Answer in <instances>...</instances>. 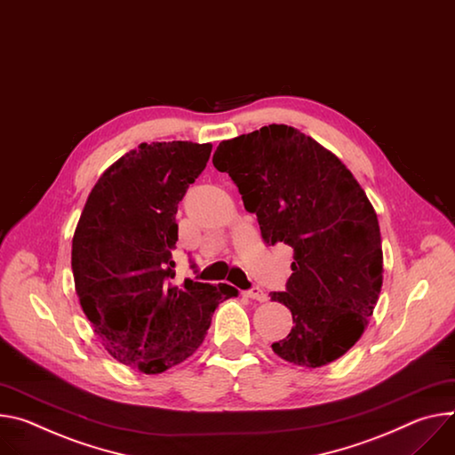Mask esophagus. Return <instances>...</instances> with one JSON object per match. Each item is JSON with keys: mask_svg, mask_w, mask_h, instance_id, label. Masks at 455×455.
<instances>
[{"mask_svg": "<svg viewBox=\"0 0 455 455\" xmlns=\"http://www.w3.org/2000/svg\"><path fill=\"white\" fill-rule=\"evenodd\" d=\"M244 296H246V298H251V299H256V301H261V303H263V301H267V294L261 291L259 286H252L251 291H246V292H244Z\"/></svg>", "mask_w": 455, "mask_h": 455, "instance_id": "obj_1", "label": "esophagus"}]
</instances>
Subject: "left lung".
<instances>
[{"label":"left lung","mask_w":455,"mask_h":455,"mask_svg":"<svg viewBox=\"0 0 455 455\" xmlns=\"http://www.w3.org/2000/svg\"><path fill=\"white\" fill-rule=\"evenodd\" d=\"M212 163L258 216L265 243L294 249L284 292H270L294 326L272 350L307 368L339 359L363 336L383 284L381 232L364 190L336 154L288 125L221 141Z\"/></svg>","instance_id":"left-lung-1"}]
</instances>
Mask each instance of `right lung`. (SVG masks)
I'll list each match as a JSON object with an SVG mask.
<instances>
[{
  "mask_svg": "<svg viewBox=\"0 0 455 455\" xmlns=\"http://www.w3.org/2000/svg\"><path fill=\"white\" fill-rule=\"evenodd\" d=\"M211 143H141L94 185L72 237L79 305L105 350L143 374H161L203 343L227 283L174 284L178 203L203 172Z\"/></svg>",
  "mask_w": 455,
  "mask_h": 455,
  "instance_id": "right-lung-1",
  "label": "right lung"
}]
</instances>
